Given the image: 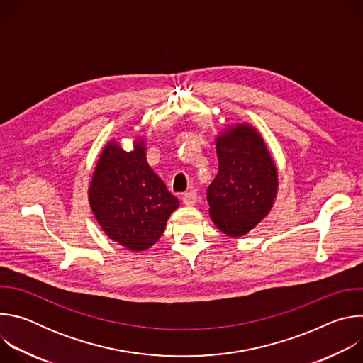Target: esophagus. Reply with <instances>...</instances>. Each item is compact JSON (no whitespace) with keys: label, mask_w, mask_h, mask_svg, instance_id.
I'll return each mask as SVG.
<instances>
[{"label":"esophagus","mask_w":363,"mask_h":363,"mask_svg":"<svg viewBox=\"0 0 363 363\" xmlns=\"http://www.w3.org/2000/svg\"><path fill=\"white\" fill-rule=\"evenodd\" d=\"M196 201H198V194H196V191H189V192H185V194L182 195V202H184L185 205H194Z\"/></svg>","instance_id":"esophagus-1"}]
</instances>
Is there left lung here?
Wrapping results in <instances>:
<instances>
[{
  "instance_id": "8db88e82",
  "label": "left lung",
  "mask_w": 363,
  "mask_h": 363,
  "mask_svg": "<svg viewBox=\"0 0 363 363\" xmlns=\"http://www.w3.org/2000/svg\"><path fill=\"white\" fill-rule=\"evenodd\" d=\"M218 174L206 189L210 216L230 237L247 234L263 220L277 192V169L251 126L237 125L217 139Z\"/></svg>"
}]
</instances>
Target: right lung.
<instances>
[{
	"label": "right lung",
	"mask_w": 363,
	"mask_h": 363,
	"mask_svg": "<svg viewBox=\"0 0 363 363\" xmlns=\"http://www.w3.org/2000/svg\"><path fill=\"white\" fill-rule=\"evenodd\" d=\"M89 199L103 231L132 251L146 250L157 242L171 213L179 205L149 168L140 140L132 152L113 142L103 149Z\"/></svg>",
	"instance_id": "right-lung-1"
}]
</instances>
